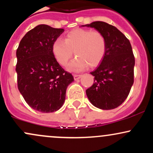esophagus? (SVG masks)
Instances as JSON below:
<instances>
[{
    "instance_id": "obj_1",
    "label": "esophagus",
    "mask_w": 153,
    "mask_h": 153,
    "mask_svg": "<svg viewBox=\"0 0 153 153\" xmlns=\"http://www.w3.org/2000/svg\"><path fill=\"white\" fill-rule=\"evenodd\" d=\"M73 76H74L75 80H78V79H80V78H81L82 75H74Z\"/></svg>"
}]
</instances>
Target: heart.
Segmentation results:
<instances>
[{"mask_svg": "<svg viewBox=\"0 0 153 153\" xmlns=\"http://www.w3.org/2000/svg\"><path fill=\"white\" fill-rule=\"evenodd\" d=\"M106 50L104 36L97 31L75 29L65 36L64 40L57 39L52 45L54 57L61 65H66L74 54L77 56L68 65L71 71H80L88 65L94 68L101 63Z\"/></svg>", "mask_w": 153, "mask_h": 153, "instance_id": "1", "label": "heart"}]
</instances>
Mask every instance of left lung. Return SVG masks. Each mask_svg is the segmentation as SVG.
Masks as SVG:
<instances>
[{
	"mask_svg": "<svg viewBox=\"0 0 153 153\" xmlns=\"http://www.w3.org/2000/svg\"><path fill=\"white\" fill-rule=\"evenodd\" d=\"M81 26L94 28L104 36L106 50L101 64L91 74L94 83L88 88L89 101L97 108L114 109L125 101L134 82V57L129 39L115 26L94 22Z\"/></svg>",
	"mask_w": 153,
	"mask_h": 153,
	"instance_id": "obj_1",
	"label": "left lung"
}]
</instances>
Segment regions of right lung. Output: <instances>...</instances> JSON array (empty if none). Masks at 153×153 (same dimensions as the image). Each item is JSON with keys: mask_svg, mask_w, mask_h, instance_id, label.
<instances>
[{"mask_svg": "<svg viewBox=\"0 0 153 153\" xmlns=\"http://www.w3.org/2000/svg\"><path fill=\"white\" fill-rule=\"evenodd\" d=\"M63 31L40 24L24 35L16 50L19 90L29 106L42 113L59 110L65 100L67 88L74 81L52 52V43Z\"/></svg>", "mask_w": 153, "mask_h": 153, "instance_id": "obj_1", "label": "right lung"}]
</instances>
